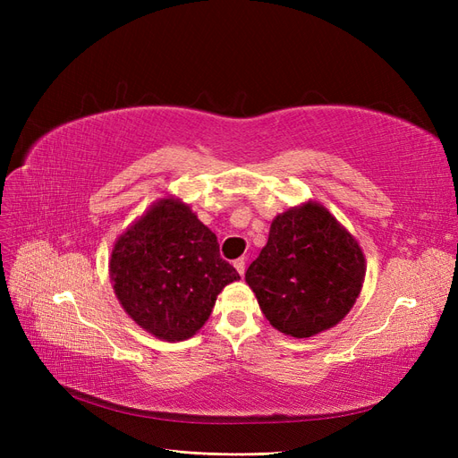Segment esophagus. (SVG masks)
Returning a JSON list of instances; mask_svg holds the SVG:
<instances>
[{"label":"esophagus","mask_w":458,"mask_h":458,"mask_svg":"<svg viewBox=\"0 0 458 458\" xmlns=\"http://www.w3.org/2000/svg\"><path fill=\"white\" fill-rule=\"evenodd\" d=\"M233 266H234V269L239 271V275H241V276L244 275V267H246V261H244V258L234 259V261H233Z\"/></svg>","instance_id":"1"}]
</instances>
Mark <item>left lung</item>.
Listing matches in <instances>:
<instances>
[{
    "label": "left lung",
    "mask_w": 458,
    "mask_h": 458,
    "mask_svg": "<svg viewBox=\"0 0 458 458\" xmlns=\"http://www.w3.org/2000/svg\"><path fill=\"white\" fill-rule=\"evenodd\" d=\"M365 269L353 234L325 206L310 200L273 219L267 244L244 279L276 330L310 338L350 313Z\"/></svg>",
    "instance_id": "left-lung-1"
}]
</instances>
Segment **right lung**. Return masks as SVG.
<instances>
[{
	"label": "right lung",
	"mask_w": 458,
	"mask_h": 458,
	"mask_svg": "<svg viewBox=\"0 0 458 458\" xmlns=\"http://www.w3.org/2000/svg\"><path fill=\"white\" fill-rule=\"evenodd\" d=\"M108 271L123 311L165 342L197 335L217 294L241 279L221 259L216 234L174 197L152 204L120 234Z\"/></svg>",
	"instance_id": "1"
}]
</instances>
